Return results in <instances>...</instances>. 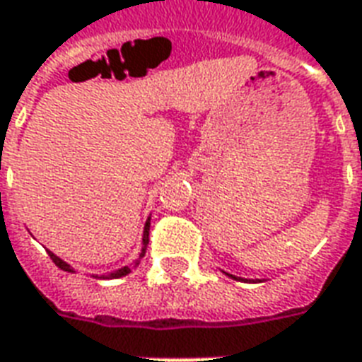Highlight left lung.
Listing matches in <instances>:
<instances>
[{"instance_id": "8db88e82", "label": "left lung", "mask_w": 362, "mask_h": 362, "mask_svg": "<svg viewBox=\"0 0 362 362\" xmlns=\"http://www.w3.org/2000/svg\"><path fill=\"white\" fill-rule=\"evenodd\" d=\"M222 272H224V270H222ZM224 274H226V276H230V278H234V280H242V282H251V280H247V278L234 276V274H228V272H224ZM257 282H261V280H257Z\"/></svg>"}]
</instances>
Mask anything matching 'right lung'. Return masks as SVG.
Wrapping results in <instances>:
<instances>
[{"label":"right lung","instance_id":"1","mask_svg":"<svg viewBox=\"0 0 362 362\" xmlns=\"http://www.w3.org/2000/svg\"><path fill=\"white\" fill-rule=\"evenodd\" d=\"M149 226H151V216H149V218H147V221H146V226H144V234H141V253H140V257H138V259L134 261L132 267H138V264H140L141 257L146 255L147 243H149ZM47 253H49V257H52V261L55 264H57L59 269L65 270V272H74V269H72L71 264L65 263V261H63L61 257H57V255H55V253H52V251H47ZM130 270H132V269H130V267H122V269L113 270V272H109V274H101V276H95V278H105V280H113V278L127 276Z\"/></svg>","mask_w":362,"mask_h":362}]
</instances>
